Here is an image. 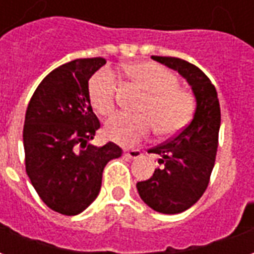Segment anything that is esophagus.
<instances>
[{"instance_id": "esophagus-1", "label": "esophagus", "mask_w": 254, "mask_h": 254, "mask_svg": "<svg viewBox=\"0 0 254 254\" xmlns=\"http://www.w3.org/2000/svg\"><path fill=\"white\" fill-rule=\"evenodd\" d=\"M143 155V152L140 151V149H129L125 152V156H127V159H137Z\"/></svg>"}]
</instances>
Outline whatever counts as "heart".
I'll return each mask as SVG.
<instances>
[{"label":"heart","instance_id":"1","mask_svg":"<svg viewBox=\"0 0 254 254\" xmlns=\"http://www.w3.org/2000/svg\"><path fill=\"white\" fill-rule=\"evenodd\" d=\"M147 96L138 106L141 114L120 113L111 117L106 136L122 145H132L147 137L155 127L159 136H170L187 125L194 111L193 95L180 88V80L167 67L155 63H136L127 67ZM120 78L110 67L95 73L88 84L89 102L102 116H110L117 106Z\"/></svg>","mask_w":254,"mask_h":254}]
</instances>
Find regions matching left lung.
I'll return each instance as SVG.
<instances>
[{
    "label": "left lung",
    "mask_w": 254,
    "mask_h": 254,
    "mask_svg": "<svg viewBox=\"0 0 254 254\" xmlns=\"http://www.w3.org/2000/svg\"><path fill=\"white\" fill-rule=\"evenodd\" d=\"M152 60L174 69L187 78L196 96V111L190 124L174 137L148 151L159 155L158 163L147 181L137 182L138 194L156 212L187 211L207 189L218 151L220 106L215 85L196 65L176 57Z\"/></svg>",
    "instance_id": "1"
}]
</instances>
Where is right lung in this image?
<instances>
[{"label":"right lung","mask_w":254,"mask_h":254,"mask_svg":"<svg viewBox=\"0 0 254 254\" xmlns=\"http://www.w3.org/2000/svg\"><path fill=\"white\" fill-rule=\"evenodd\" d=\"M105 64L102 57L78 58L52 70L25 113V171L42 201L67 216L98 197L105 166L122 155L111 141L99 148L89 144L100 122L91 107L88 80Z\"/></svg>","instance_id":"add662e5"}]
</instances>
